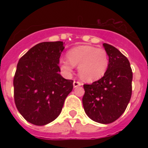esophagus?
<instances>
[{"label": "esophagus", "mask_w": 148, "mask_h": 148, "mask_svg": "<svg viewBox=\"0 0 148 148\" xmlns=\"http://www.w3.org/2000/svg\"><path fill=\"white\" fill-rule=\"evenodd\" d=\"M73 85H74V88H76V87H78V86H82V83L81 82H79V81H74Z\"/></svg>", "instance_id": "34e87169"}]
</instances>
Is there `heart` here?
<instances>
[{
	"instance_id": "obj_1",
	"label": "heart",
	"mask_w": 148,
	"mask_h": 148,
	"mask_svg": "<svg viewBox=\"0 0 148 148\" xmlns=\"http://www.w3.org/2000/svg\"><path fill=\"white\" fill-rule=\"evenodd\" d=\"M67 58L60 60L62 70L66 74H71L74 66H78V74L87 82L101 78L109 68L108 53L104 49L93 46L82 45L71 49Z\"/></svg>"
}]
</instances>
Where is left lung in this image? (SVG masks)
Segmentation results:
<instances>
[{
    "mask_svg": "<svg viewBox=\"0 0 148 148\" xmlns=\"http://www.w3.org/2000/svg\"><path fill=\"white\" fill-rule=\"evenodd\" d=\"M109 65L106 74L92 84H85L82 104L87 116L97 123L110 124L124 113L132 97V71L118 49L103 43Z\"/></svg>",
    "mask_w": 148,
    "mask_h": 148,
    "instance_id": "1",
    "label": "left lung"
}]
</instances>
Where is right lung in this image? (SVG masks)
<instances>
[{
  "label": "right lung",
  "mask_w": 148,
  "mask_h": 148,
  "mask_svg": "<svg viewBox=\"0 0 148 148\" xmlns=\"http://www.w3.org/2000/svg\"><path fill=\"white\" fill-rule=\"evenodd\" d=\"M63 49L61 41L40 42L18 62L13 78L15 104L31 124L42 126L55 120L73 90L74 81L59 74Z\"/></svg>",
  "instance_id": "1"
}]
</instances>
